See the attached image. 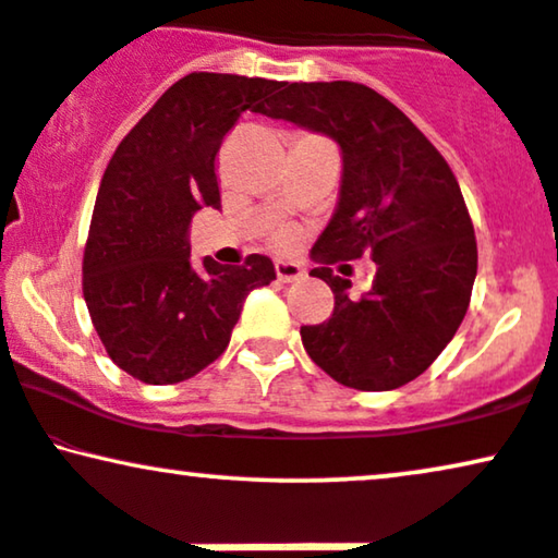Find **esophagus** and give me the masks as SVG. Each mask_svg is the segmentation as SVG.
<instances>
[{
    "mask_svg": "<svg viewBox=\"0 0 558 558\" xmlns=\"http://www.w3.org/2000/svg\"><path fill=\"white\" fill-rule=\"evenodd\" d=\"M274 271H277L279 281H296L305 277V266L296 262H277L274 264Z\"/></svg>",
    "mask_w": 558,
    "mask_h": 558,
    "instance_id": "obj_1",
    "label": "esophagus"
}]
</instances>
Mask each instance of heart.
Wrapping results in <instances>:
<instances>
[{"label": "heart", "instance_id": "heart-1", "mask_svg": "<svg viewBox=\"0 0 558 558\" xmlns=\"http://www.w3.org/2000/svg\"><path fill=\"white\" fill-rule=\"evenodd\" d=\"M289 241H292V235H287V233H281V235L277 238V243H281V245H287Z\"/></svg>", "mask_w": 558, "mask_h": 558}]
</instances>
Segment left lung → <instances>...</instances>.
<instances>
[{"instance_id": "left-lung-1", "label": "left lung", "mask_w": 558, "mask_h": 558, "mask_svg": "<svg viewBox=\"0 0 558 558\" xmlns=\"http://www.w3.org/2000/svg\"><path fill=\"white\" fill-rule=\"evenodd\" d=\"M262 112L330 135L343 150L341 197L313 248L320 266L310 271L336 305L325 323L302 325V345L345 387L408 385L446 349L472 300L476 238L451 166L366 84H284ZM356 257L373 258L377 279L351 298L329 264Z\"/></svg>"}]
</instances>
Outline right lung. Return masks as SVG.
Masks as SVG:
<instances>
[{"label":"right lung","mask_w":558,"mask_h":558,"mask_svg":"<svg viewBox=\"0 0 558 558\" xmlns=\"http://www.w3.org/2000/svg\"><path fill=\"white\" fill-rule=\"evenodd\" d=\"M279 82L194 71L171 84L122 137L107 163L82 289L107 356L146 385L192 379L228 349L251 289L266 287V256L243 266L190 262V226L220 207L215 156L245 110L262 112Z\"/></svg>","instance_id":"1"}]
</instances>
